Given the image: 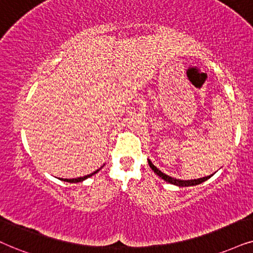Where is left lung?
Wrapping results in <instances>:
<instances>
[{"instance_id":"obj_1","label":"left lung","mask_w":253,"mask_h":253,"mask_svg":"<svg viewBox=\"0 0 253 253\" xmlns=\"http://www.w3.org/2000/svg\"><path fill=\"white\" fill-rule=\"evenodd\" d=\"M148 164H149V167L152 168L153 170H154V172H156V174H158L160 177L164 178V180H165V181H167L168 183H171V184L178 185V187H189V185H197V184L202 183V182H204V181H207L208 178L211 177V175H210V176L202 177V178H197V180H188V181H184V180H176V178L168 176V175H166L165 172H162L161 170H160V169L156 168L155 166L153 165L152 162L149 161V160H148Z\"/></svg>"}]
</instances>
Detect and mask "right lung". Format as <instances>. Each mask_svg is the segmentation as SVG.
<instances>
[{
	"instance_id": "1",
	"label": "right lung",
	"mask_w": 253,
	"mask_h": 253,
	"mask_svg": "<svg viewBox=\"0 0 253 253\" xmlns=\"http://www.w3.org/2000/svg\"><path fill=\"white\" fill-rule=\"evenodd\" d=\"M99 171V169L98 170H95L94 172H92V174H89V175H86V176H83V177H78V178H60V180H63V181H65V182H70V183H77V182H82V181H84V180H86V178L87 177H89V176H92V175H94L95 172H98Z\"/></svg>"
}]
</instances>
